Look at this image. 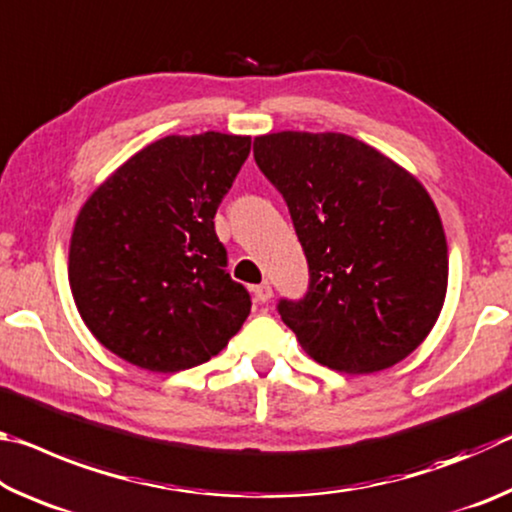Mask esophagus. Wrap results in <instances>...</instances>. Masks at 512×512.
Wrapping results in <instances>:
<instances>
[{
	"mask_svg": "<svg viewBox=\"0 0 512 512\" xmlns=\"http://www.w3.org/2000/svg\"><path fill=\"white\" fill-rule=\"evenodd\" d=\"M253 296H255L257 302H268V300H271V296H273L271 284H268V282L257 284V287H253Z\"/></svg>",
	"mask_w": 512,
	"mask_h": 512,
	"instance_id": "obj_1",
	"label": "esophagus"
}]
</instances>
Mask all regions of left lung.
<instances>
[{
  "instance_id": "left-lung-1",
  "label": "left lung",
  "mask_w": 512,
  "mask_h": 512,
  "mask_svg": "<svg viewBox=\"0 0 512 512\" xmlns=\"http://www.w3.org/2000/svg\"><path fill=\"white\" fill-rule=\"evenodd\" d=\"M255 162L289 207L309 266L277 314L311 359L375 372L427 339L447 293V241L418 180L343 133L255 137Z\"/></svg>"
}]
</instances>
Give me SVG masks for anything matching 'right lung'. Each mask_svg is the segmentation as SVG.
Here are the masks:
<instances>
[{
    "instance_id": "obj_1",
    "label": "right lung",
    "mask_w": 512,
    "mask_h": 512,
    "mask_svg": "<svg viewBox=\"0 0 512 512\" xmlns=\"http://www.w3.org/2000/svg\"><path fill=\"white\" fill-rule=\"evenodd\" d=\"M250 137L169 135L135 153L76 219L69 287L101 345L133 366L178 372L210 361L250 314L228 273L214 214Z\"/></svg>"
}]
</instances>
